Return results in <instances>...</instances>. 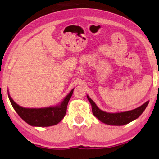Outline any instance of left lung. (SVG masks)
<instances>
[{
	"label": "left lung",
	"instance_id": "8db88e82",
	"mask_svg": "<svg viewBox=\"0 0 159 159\" xmlns=\"http://www.w3.org/2000/svg\"><path fill=\"white\" fill-rule=\"evenodd\" d=\"M87 98H88V101H90L91 106H92L93 115L102 122L108 125L115 126L127 125V124L134 121V119H138L143 114V112L144 111L149 103V101H148L142 106H140V107L131 111H127L120 113H108L100 109L96 106V104L95 103V102L88 95H87Z\"/></svg>",
	"mask_w": 159,
	"mask_h": 159
}]
</instances>
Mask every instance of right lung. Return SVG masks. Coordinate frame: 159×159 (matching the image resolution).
I'll return each mask as SVG.
<instances>
[{
  "label": "right lung",
  "mask_w": 159,
  "mask_h": 159,
  "mask_svg": "<svg viewBox=\"0 0 159 159\" xmlns=\"http://www.w3.org/2000/svg\"><path fill=\"white\" fill-rule=\"evenodd\" d=\"M74 89L65 97L63 101L56 106L41 108H27L21 107L15 103L8 93L11 103L19 116L30 125L34 127H50L57 125L66 113L69 101L72 95Z\"/></svg>",
  "instance_id": "obj_1"
}]
</instances>
